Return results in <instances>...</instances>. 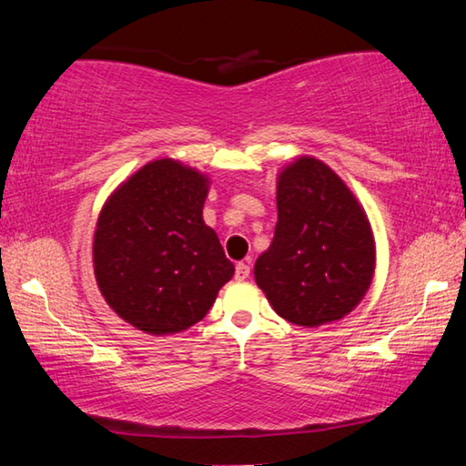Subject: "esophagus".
Masks as SVG:
<instances>
[{
  "label": "esophagus",
  "mask_w": 466,
  "mask_h": 466,
  "mask_svg": "<svg viewBox=\"0 0 466 466\" xmlns=\"http://www.w3.org/2000/svg\"><path fill=\"white\" fill-rule=\"evenodd\" d=\"M248 275H250V267L247 265V262H238V265H236V273H234L236 281H244Z\"/></svg>",
  "instance_id": "1"
}]
</instances>
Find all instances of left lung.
Here are the masks:
<instances>
[{
	"instance_id": "left-lung-1",
	"label": "left lung",
	"mask_w": 466,
	"mask_h": 466,
	"mask_svg": "<svg viewBox=\"0 0 466 466\" xmlns=\"http://www.w3.org/2000/svg\"><path fill=\"white\" fill-rule=\"evenodd\" d=\"M375 236L365 209L340 177L314 157L277 175L275 238L255 262V281L295 326L342 319L375 275Z\"/></svg>"
}]
</instances>
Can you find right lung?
<instances>
[{"label": "right lung", "mask_w": 466, "mask_h": 466, "mask_svg": "<svg viewBox=\"0 0 466 466\" xmlns=\"http://www.w3.org/2000/svg\"><path fill=\"white\" fill-rule=\"evenodd\" d=\"M209 177L150 160L117 185L93 234V273L109 308L152 336L204 319L234 265L204 222Z\"/></svg>", "instance_id": "right-lung-1"}]
</instances>
